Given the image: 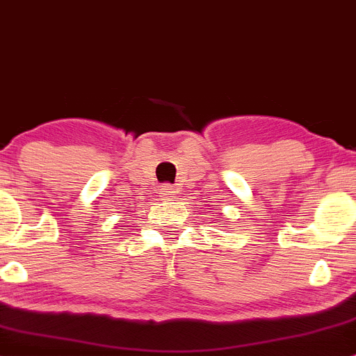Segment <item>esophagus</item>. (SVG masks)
Listing matches in <instances>:
<instances>
[{
    "label": "esophagus",
    "instance_id": "obj_1",
    "mask_svg": "<svg viewBox=\"0 0 356 356\" xmlns=\"http://www.w3.org/2000/svg\"><path fill=\"white\" fill-rule=\"evenodd\" d=\"M175 192H177V189H175L174 184H162L161 189H159V194H161L162 197H167V199H172L175 195Z\"/></svg>",
    "mask_w": 356,
    "mask_h": 356
}]
</instances>
